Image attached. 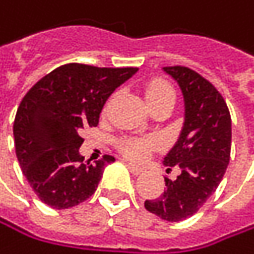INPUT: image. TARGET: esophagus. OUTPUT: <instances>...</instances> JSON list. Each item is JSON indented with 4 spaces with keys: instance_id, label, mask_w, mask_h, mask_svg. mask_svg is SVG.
Here are the masks:
<instances>
[{
    "instance_id": "esophagus-1",
    "label": "esophagus",
    "mask_w": 254,
    "mask_h": 254,
    "mask_svg": "<svg viewBox=\"0 0 254 254\" xmlns=\"http://www.w3.org/2000/svg\"><path fill=\"white\" fill-rule=\"evenodd\" d=\"M128 165V168H129V171L134 174V176H138V174H141V173H144V168H141V167H138V165H135V164H132V162H128L126 164Z\"/></svg>"
}]
</instances>
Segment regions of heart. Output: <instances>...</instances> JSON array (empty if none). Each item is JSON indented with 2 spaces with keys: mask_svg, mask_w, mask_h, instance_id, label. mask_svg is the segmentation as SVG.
I'll return each mask as SVG.
<instances>
[{
  "mask_svg": "<svg viewBox=\"0 0 254 254\" xmlns=\"http://www.w3.org/2000/svg\"><path fill=\"white\" fill-rule=\"evenodd\" d=\"M144 96L150 105V108H156L162 104L173 102L176 99L174 89L161 78H155L149 81L144 87ZM119 150L129 159H144L153 149L159 146V141L153 137H125L119 143Z\"/></svg>",
  "mask_w": 254,
  "mask_h": 254,
  "instance_id": "b5f03b06",
  "label": "heart"
}]
</instances>
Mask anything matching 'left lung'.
Returning a JSON list of instances; mask_svg holds the SVG:
<instances>
[{"label": "left lung", "instance_id": "8db88e82", "mask_svg": "<svg viewBox=\"0 0 254 254\" xmlns=\"http://www.w3.org/2000/svg\"><path fill=\"white\" fill-rule=\"evenodd\" d=\"M185 98V123L174 147L164 158L167 173L180 170L177 179L165 177V190L147 199V211L168 222L193 216L214 193L231 158V114L219 90L188 66H165Z\"/></svg>", "mask_w": 254, "mask_h": 254}]
</instances>
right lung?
<instances>
[{
  "label": "right lung",
  "instance_id": "1",
  "mask_svg": "<svg viewBox=\"0 0 254 254\" xmlns=\"http://www.w3.org/2000/svg\"><path fill=\"white\" fill-rule=\"evenodd\" d=\"M138 68L58 66L23 96L13 125L16 156L35 195L56 210L90 198L113 156L86 164L78 153L83 128L96 126L108 96Z\"/></svg>",
  "mask_w": 254,
  "mask_h": 254
}]
</instances>
